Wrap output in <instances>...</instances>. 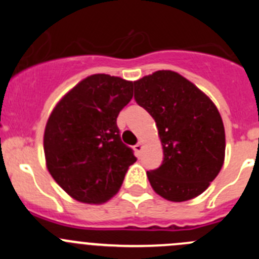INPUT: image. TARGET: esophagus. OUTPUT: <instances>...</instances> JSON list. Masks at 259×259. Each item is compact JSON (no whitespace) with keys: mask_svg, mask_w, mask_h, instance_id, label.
Masks as SVG:
<instances>
[{"mask_svg":"<svg viewBox=\"0 0 259 259\" xmlns=\"http://www.w3.org/2000/svg\"><path fill=\"white\" fill-rule=\"evenodd\" d=\"M134 149H135V152H136V154H140L141 150H143V144L141 143L136 144V145L134 146Z\"/></svg>","mask_w":259,"mask_h":259,"instance_id":"obj_1","label":"esophagus"}]
</instances>
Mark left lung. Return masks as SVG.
<instances>
[{
  "mask_svg": "<svg viewBox=\"0 0 259 259\" xmlns=\"http://www.w3.org/2000/svg\"><path fill=\"white\" fill-rule=\"evenodd\" d=\"M135 100L158 128L163 162L148 171L161 197L183 202L200 196L217 178L224 162L226 135L214 102L184 76L155 71L134 81Z\"/></svg>",
  "mask_w": 259,
  "mask_h": 259,
  "instance_id": "8db88e82",
  "label": "left lung"
}]
</instances>
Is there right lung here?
I'll return each mask as SVG.
<instances>
[{
    "instance_id": "1",
    "label": "right lung",
    "mask_w": 259,
    "mask_h": 259,
    "mask_svg": "<svg viewBox=\"0 0 259 259\" xmlns=\"http://www.w3.org/2000/svg\"><path fill=\"white\" fill-rule=\"evenodd\" d=\"M132 96V81L96 74L76 84L53 109L44 132L47 167L76 201L106 202L136 162L116 125L120 110Z\"/></svg>"
}]
</instances>
